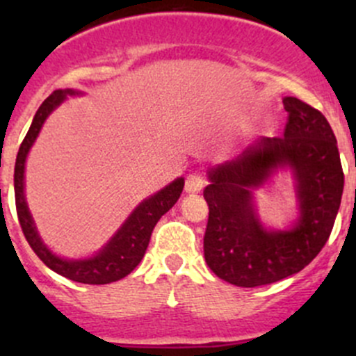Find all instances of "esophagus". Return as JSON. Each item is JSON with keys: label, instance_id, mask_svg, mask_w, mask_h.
I'll return each mask as SVG.
<instances>
[{"label": "esophagus", "instance_id": "1", "mask_svg": "<svg viewBox=\"0 0 356 356\" xmlns=\"http://www.w3.org/2000/svg\"><path fill=\"white\" fill-rule=\"evenodd\" d=\"M204 186V179L200 174H191L186 179V193H200Z\"/></svg>", "mask_w": 356, "mask_h": 356}]
</instances>
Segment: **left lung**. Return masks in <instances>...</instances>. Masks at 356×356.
<instances>
[{
    "mask_svg": "<svg viewBox=\"0 0 356 356\" xmlns=\"http://www.w3.org/2000/svg\"><path fill=\"white\" fill-rule=\"evenodd\" d=\"M282 103L289 113L284 136L260 138L210 168L203 191L210 210L204 260L217 277L239 288L272 284L307 267L327 243L343 196L344 174L327 118L293 96ZM282 168L293 174L298 217L288 229H268L254 191Z\"/></svg>",
    "mask_w": 356,
    "mask_h": 356,
    "instance_id": "obj_1",
    "label": "left lung"
}]
</instances>
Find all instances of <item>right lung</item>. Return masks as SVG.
<instances>
[{"instance_id":"obj_1","label":"right lung","mask_w":356,"mask_h":356,"mask_svg":"<svg viewBox=\"0 0 356 356\" xmlns=\"http://www.w3.org/2000/svg\"><path fill=\"white\" fill-rule=\"evenodd\" d=\"M75 95H82V92L74 91V89L53 91L42 102V105L39 106L34 118H32V124L22 145H20L15 161L13 184H15L17 215H19L20 227H22L27 243L51 270L70 279V281L82 282V284H110V282L120 281L125 275L131 274L138 267L139 261L143 260L156 222L160 220L161 215L167 213L177 203L182 188H184V177H177L153 196L143 200L132 210L127 220L120 225V229L111 236L110 241L92 257L75 260V258H63L53 253L39 236L34 218H32L27 201H25V160H27L35 138L41 132L46 118L51 115L53 110H56L65 102L67 96Z\"/></svg>"}]
</instances>
